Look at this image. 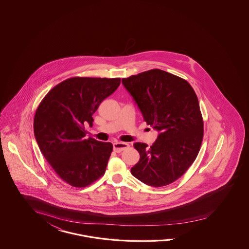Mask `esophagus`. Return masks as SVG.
Listing matches in <instances>:
<instances>
[{
	"mask_svg": "<svg viewBox=\"0 0 249 249\" xmlns=\"http://www.w3.org/2000/svg\"><path fill=\"white\" fill-rule=\"evenodd\" d=\"M129 147V144L127 142H114L113 150L116 152H121L122 151H125Z\"/></svg>",
	"mask_w": 249,
	"mask_h": 249,
	"instance_id": "34e87169",
	"label": "esophagus"
}]
</instances>
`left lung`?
Wrapping results in <instances>:
<instances>
[{"mask_svg":"<svg viewBox=\"0 0 249 249\" xmlns=\"http://www.w3.org/2000/svg\"><path fill=\"white\" fill-rule=\"evenodd\" d=\"M122 84L144 121L159 132L151 147L134 143L140 160L131 174L150 186L168 185L193 164L203 142L204 122L196 92L186 80L160 69L122 78Z\"/></svg>","mask_w":249,"mask_h":249,"instance_id":"obj_1","label":"left lung"}]
</instances>
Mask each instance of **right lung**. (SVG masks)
<instances>
[{
  "label": "right lung",
  "mask_w": 249,
  "mask_h": 249,
  "mask_svg": "<svg viewBox=\"0 0 249 249\" xmlns=\"http://www.w3.org/2000/svg\"><path fill=\"white\" fill-rule=\"evenodd\" d=\"M121 78L72 77L47 93L38 107L34 132L40 151L63 181L86 187L105 174L110 142L86 139L85 125L119 88Z\"/></svg>",
  "instance_id": "right-lung-1"
}]
</instances>
